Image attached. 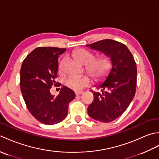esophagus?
I'll use <instances>...</instances> for the list:
<instances>
[{"mask_svg": "<svg viewBox=\"0 0 159 159\" xmlns=\"http://www.w3.org/2000/svg\"><path fill=\"white\" fill-rule=\"evenodd\" d=\"M83 92H75V94L76 96L78 95H80V94H82Z\"/></svg>", "mask_w": 159, "mask_h": 159, "instance_id": "obj_1", "label": "esophagus"}]
</instances>
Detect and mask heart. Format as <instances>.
I'll use <instances>...</instances> for the list:
<instances>
[{"label":"heart","instance_id":"1","mask_svg":"<svg viewBox=\"0 0 159 159\" xmlns=\"http://www.w3.org/2000/svg\"><path fill=\"white\" fill-rule=\"evenodd\" d=\"M72 56L78 62L85 65L86 72L97 81L107 77L112 67V60L105 54L94 58L95 55L92 52L85 48H79L73 51ZM65 83L71 89L80 91L90 85L92 79L87 75L70 76L66 80Z\"/></svg>","mask_w":159,"mask_h":159}]
</instances>
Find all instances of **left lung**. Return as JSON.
I'll return each mask as SVG.
<instances>
[{
  "label": "left lung",
  "mask_w": 159,
  "mask_h": 159,
  "mask_svg": "<svg viewBox=\"0 0 159 159\" xmlns=\"http://www.w3.org/2000/svg\"><path fill=\"white\" fill-rule=\"evenodd\" d=\"M109 55L112 69L105 81L90 92L94 96L87 109L89 116L101 122H111L122 115L135 95L137 66L132 53L124 43L107 39L87 46Z\"/></svg>",
  "instance_id": "obj_1"
}]
</instances>
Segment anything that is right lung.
<instances>
[{
    "label": "right lung",
    "instance_id": "1",
    "mask_svg": "<svg viewBox=\"0 0 159 159\" xmlns=\"http://www.w3.org/2000/svg\"><path fill=\"white\" fill-rule=\"evenodd\" d=\"M66 48L38 47L26 56L20 69V90L29 112L39 122L53 125L67 116L69 103L75 98L72 89L63 86L58 96L50 93L58 72V58Z\"/></svg>",
    "mask_w": 159,
    "mask_h": 159
}]
</instances>
